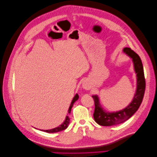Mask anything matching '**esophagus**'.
<instances>
[{"label": "esophagus", "instance_id": "34e87169", "mask_svg": "<svg viewBox=\"0 0 157 157\" xmlns=\"http://www.w3.org/2000/svg\"><path fill=\"white\" fill-rule=\"evenodd\" d=\"M82 87L84 89H86V90H89V89H91V86L89 84L88 82L85 81L84 82H83V84H82Z\"/></svg>", "mask_w": 157, "mask_h": 157}]
</instances>
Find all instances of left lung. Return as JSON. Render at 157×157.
I'll return each instance as SVG.
<instances>
[{
  "mask_svg": "<svg viewBox=\"0 0 157 157\" xmlns=\"http://www.w3.org/2000/svg\"><path fill=\"white\" fill-rule=\"evenodd\" d=\"M123 52L133 60L136 73H137V89L132 101L125 109L116 113H108L101 107L98 96H92L94 101V112L93 117L94 121L101 126H113L122 123L131 117L139 108L144 97L146 80L143 63L139 55L130 48L126 47Z\"/></svg>",
  "mask_w": 157,
  "mask_h": 157,
  "instance_id": "left-lung-1",
  "label": "left lung"
}]
</instances>
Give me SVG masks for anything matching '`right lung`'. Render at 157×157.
Masks as SVG:
<instances>
[{
    "label": "right lung",
    "instance_id": "1",
    "mask_svg": "<svg viewBox=\"0 0 157 157\" xmlns=\"http://www.w3.org/2000/svg\"><path fill=\"white\" fill-rule=\"evenodd\" d=\"M78 99V94H76V95L74 96V98L70 104V106L69 107V109H68V116H67L66 117V119L63 122V123H62V124H61L59 126H58V127H56L55 128H53V129H50V130H42V131H44L45 132H47V133H55V132H61L62 130H65L66 128H67V127L68 126V124L70 123V117H69V115L71 113V109L73 105V103L75 102Z\"/></svg>",
    "mask_w": 157,
    "mask_h": 157
}]
</instances>
